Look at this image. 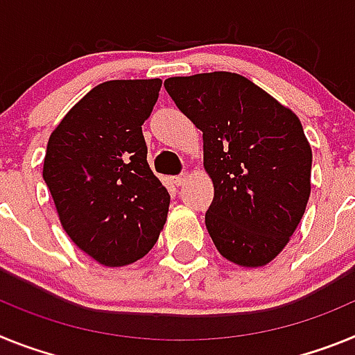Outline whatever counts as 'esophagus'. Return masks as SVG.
Returning <instances> with one entry per match:
<instances>
[{"mask_svg": "<svg viewBox=\"0 0 355 355\" xmlns=\"http://www.w3.org/2000/svg\"><path fill=\"white\" fill-rule=\"evenodd\" d=\"M186 178H187L186 173L178 175V177H173V184L175 186H184V184H186Z\"/></svg>", "mask_w": 355, "mask_h": 355, "instance_id": "34e87169", "label": "esophagus"}]
</instances>
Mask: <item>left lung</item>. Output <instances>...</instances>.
I'll return each mask as SVG.
<instances>
[{"label": "left lung", "mask_w": 355, "mask_h": 355, "mask_svg": "<svg viewBox=\"0 0 355 355\" xmlns=\"http://www.w3.org/2000/svg\"><path fill=\"white\" fill-rule=\"evenodd\" d=\"M164 87L203 132L212 243L237 266H266L289 243L311 195L313 152L300 119L236 73L171 76Z\"/></svg>", "instance_id": "1"}]
</instances>
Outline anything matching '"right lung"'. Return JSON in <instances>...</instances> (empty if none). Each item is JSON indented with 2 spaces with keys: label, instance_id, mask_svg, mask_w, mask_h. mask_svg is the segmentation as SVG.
<instances>
[{
  "label": "right lung",
  "instance_id": "add662e5",
  "mask_svg": "<svg viewBox=\"0 0 355 355\" xmlns=\"http://www.w3.org/2000/svg\"><path fill=\"white\" fill-rule=\"evenodd\" d=\"M160 85V78L103 82L49 135L42 177L58 220L103 266L139 261L164 229L169 193L148 166L143 135Z\"/></svg>",
  "mask_w": 355,
  "mask_h": 355
}]
</instances>
